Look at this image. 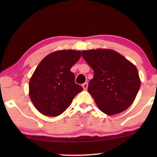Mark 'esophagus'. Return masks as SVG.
Listing matches in <instances>:
<instances>
[{
  "instance_id": "esophagus-1",
  "label": "esophagus",
  "mask_w": 157,
  "mask_h": 157,
  "mask_svg": "<svg viewBox=\"0 0 157 157\" xmlns=\"http://www.w3.org/2000/svg\"><path fill=\"white\" fill-rule=\"evenodd\" d=\"M82 87L83 88V89H84V90H86L87 87H88V83L86 82V83H83V84H82Z\"/></svg>"
}]
</instances>
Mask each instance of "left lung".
<instances>
[{"label":"left lung","mask_w":157,"mask_h":157,"mask_svg":"<svg viewBox=\"0 0 157 157\" xmlns=\"http://www.w3.org/2000/svg\"><path fill=\"white\" fill-rule=\"evenodd\" d=\"M82 56L94 71L88 91L98 109L109 116L127 109L141 86L136 66L111 49L83 51Z\"/></svg>","instance_id":"obj_1"}]
</instances>
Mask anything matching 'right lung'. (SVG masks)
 Segmentation results:
<instances>
[{
  "label": "right lung",
  "mask_w": 157,
  "mask_h": 157,
  "mask_svg": "<svg viewBox=\"0 0 157 157\" xmlns=\"http://www.w3.org/2000/svg\"><path fill=\"white\" fill-rule=\"evenodd\" d=\"M81 51L61 50L46 56L29 81V96L36 109L48 117L63 113L83 88L71 71L81 58Z\"/></svg>",
  "instance_id": "obj_1"
}]
</instances>
